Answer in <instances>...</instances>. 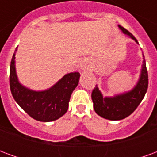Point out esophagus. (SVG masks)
I'll return each instance as SVG.
<instances>
[{"label":"esophagus","mask_w":157,"mask_h":157,"mask_svg":"<svg viewBox=\"0 0 157 157\" xmlns=\"http://www.w3.org/2000/svg\"><path fill=\"white\" fill-rule=\"evenodd\" d=\"M80 68L82 71H86V70H87L88 69V63L87 62H82V64H81V66H80Z\"/></svg>","instance_id":"esophagus-1"}]
</instances>
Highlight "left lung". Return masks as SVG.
Instances as JSON below:
<instances>
[{"instance_id": "left-lung-1", "label": "left lung", "mask_w": 157, "mask_h": 157, "mask_svg": "<svg viewBox=\"0 0 157 157\" xmlns=\"http://www.w3.org/2000/svg\"><path fill=\"white\" fill-rule=\"evenodd\" d=\"M118 28L124 34L135 40L136 44H139L131 33L120 25H118ZM143 59L140 78L130 91L116 94L113 97H103L98 86L93 89L92 92L93 108L99 116L109 120H121L130 115L137 109L148 88V73L144 55Z\"/></svg>"}]
</instances>
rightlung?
<instances>
[{"instance_id": "obj_1", "label": "right lung", "mask_w": 157, "mask_h": 157, "mask_svg": "<svg viewBox=\"0 0 157 157\" xmlns=\"http://www.w3.org/2000/svg\"><path fill=\"white\" fill-rule=\"evenodd\" d=\"M17 48L10 65V88L13 98L30 117L38 121L51 122L62 117L68 110L71 95L78 85L80 73L66 74L47 90L29 89L19 82L17 75Z\"/></svg>"}]
</instances>
